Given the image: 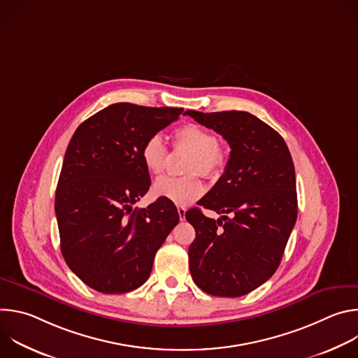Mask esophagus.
Listing matches in <instances>:
<instances>
[{
    "label": "esophagus",
    "mask_w": 358,
    "mask_h": 358,
    "mask_svg": "<svg viewBox=\"0 0 358 358\" xmlns=\"http://www.w3.org/2000/svg\"><path fill=\"white\" fill-rule=\"evenodd\" d=\"M177 211H178L180 220H181V221H184V220H185V211H187V210H185L184 207H178V208H177Z\"/></svg>",
    "instance_id": "34e87169"
}]
</instances>
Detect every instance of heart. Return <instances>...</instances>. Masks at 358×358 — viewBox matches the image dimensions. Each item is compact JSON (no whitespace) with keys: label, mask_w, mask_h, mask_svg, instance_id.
I'll return each instance as SVG.
<instances>
[{"label":"heart","mask_w":358,"mask_h":358,"mask_svg":"<svg viewBox=\"0 0 358 358\" xmlns=\"http://www.w3.org/2000/svg\"><path fill=\"white\" fill-rule=\"evenodd\" d=\"M173 145L191 151L185 164V171L191 174L182 177L166 176L156 180L152 184V194L177 206H187L203 192V184L198 173L207 178L220 177L227 164V152L208 129L194 123L182 124L174 130ZM167 157L169 150L160 134L150 136L140 148L141 163L152 176L164 171Z\"/></svg>","instance_id":"b5f03b06"}]
</instances>
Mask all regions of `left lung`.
Segmentation results:
<instances>
[{
	"label": "left lung",
	"instance_id": "obj_1",
	"mask_svg": "<svg viewBox=\"0 0 358 358\" xmlns=\"http://www.w3.org/2000/svg\"><path fill=\"white\" fill-rule=\"evenodd\" d=\"M187 115L220 133L231 147L224 174L196 202L222 217L215 221L199 208L185 213L196 234L188 249L189 272L206 293L243 296L276 272L296 224L290 151L276 130L248 112Z\"/></svg>",
	"mask_w": 358,
	"mask_h": 358
}]
</instances>
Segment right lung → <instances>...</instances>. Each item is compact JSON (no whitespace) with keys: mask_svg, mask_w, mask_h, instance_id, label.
<instances>
[{"mask_svg":"<svg viewBox=\"0 0 358 358\" xmlns=\"http://www.w3.org/2000/svg\"><path fill=\"white\" fill-rule=\"evenodd\" d=\"M181 113L115 103L85 120L69 141L55 195L61 252L69 269L100 293L140 287L180 221L166 198L140 210L133 203L151 184L140 159L143 143Z\"/></svg>","mask_w":358,"mask_h":358,"instance_id":"right-lung-1","label":"right lung"}]
</instances>
